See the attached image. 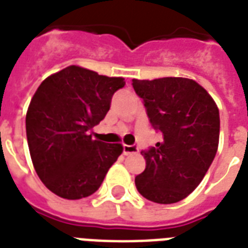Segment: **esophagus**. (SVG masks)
Wrapping results in <instances>:
<instances>
[{"mask_svg":"<svg viewBox=\"0 0 248 248\" xmlns=\"http://www.w3.org/2000/svg\"><path fill=\"white\" fill-rule=\"evenodd\" d=\"M139 148H138V145L132 144V145H128V144H124V155H130V154H137Z\"/></svg>","mask_w":248,"mask_h":248,"instance_id":"esophagus-1","label":"esophagus"}]
</instances>
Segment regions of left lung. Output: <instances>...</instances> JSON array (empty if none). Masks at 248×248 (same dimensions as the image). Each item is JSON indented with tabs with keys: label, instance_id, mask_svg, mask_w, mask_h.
Returning <instances> with one entry per match:
<instances>
[{
	"label": "left lung",
	"instance_id": "obj_1",
	"mask_svg": "<svg viewBox=\"0 0 248 248\" xmlns=\"http://www.w3.org/2000/svg\"><path fill=\"white\" fill-rule=\"evenodd\" d=\"M132 87L164 139L141 151L145 169L135 177V186L151 202L177 203L195 190L216 156L218 108L192 79H132Z\"/></svg>",
	"mask_w": 248,
	"mask_h": 248
}]
</instances>
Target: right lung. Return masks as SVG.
Instances as JSON below:
<instances>
[{
  "mask_svg": "<svg viewBox=\"0 0 248 248\" xmlns=\"http://www.w3.org/2000/svg\"><path fill=\"white\" fill-rule=\"evenodd\" d=\"M122 87L124 78L73 65L48 77L35 92L26 116L28 148L39 178L56 195L69 200L92 195L122 154L118 143L90 135Z\"/></svg>",
  "mask_w": 248,
  "mask_h": 248,
  "instance_id": "obj_1",
  "label": "right lung"
}]
</instances>
